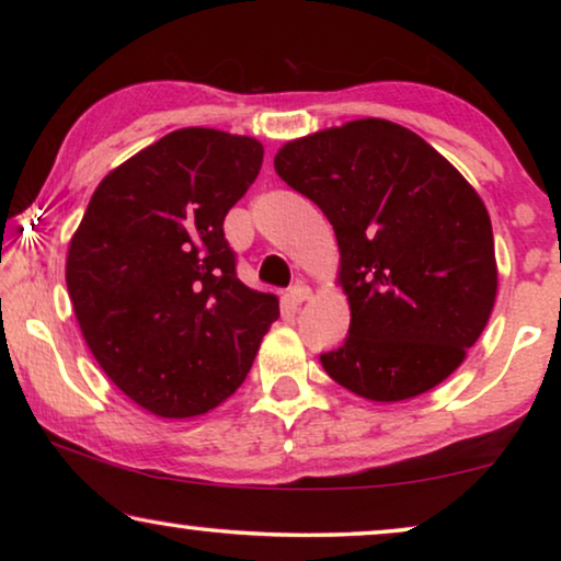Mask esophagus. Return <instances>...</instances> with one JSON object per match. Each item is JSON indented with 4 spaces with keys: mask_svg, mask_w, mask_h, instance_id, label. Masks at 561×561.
Returning a JSON list of instances; mask_svg holds the SVG:
<instances>
[{
    "mask_svg": "<svg viewBox=\"0 0 561 561\" xmlns=\"http://www.w3.org/2000/svg\"><path fill=\"white\" fill-rule=\"evenodd\" d=\"M309 298H311V288L306 286V283H296V286L288 290V301L294 306H301L304 301H309Z\"/></svg>",
    "mask_w": 561,
    "mask_h": 561,
    "instance_id": "34e87169",
    "label": "esophagus"
}]
</instances>
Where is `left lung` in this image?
<instances>
[{
    "mask_svg": "<svg viewBox=\"0 0 561 561\" xmlns=\"http://www.w3.org/2000/svg\"><path fill=\"white\" fill-rule=\"evenodd\" d=\"M275 173L327 214L340 244L350 334L321 355L367 401L421 396L465 363L493 311L485 204L416 133L355 119L283 145Z\"/></svg>",
    "mask_w": 561,
    "mask_h": 561,
    "instance_id": "obj_1",
    "label": "left lung"
}]
</instances>
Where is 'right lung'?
<instances>
[{
    "mask_svg": "<svg viewBox=\"0 0 561 561\" xmlns=\"http://www.w3.org/2000/svg\"><path fill=\"white\" fill-rule=\"evenodd\" d=\"M255 137L186 127L99 183L66 260L91 355L145 411L191 419L248 378L278 298L237 278L225 217L257 179Z\"/></svg>",
    "mask_w": 561,
    "mask_h": 561,
    "instance_id": "obj_1",
    "label": "right lung"
}]
</instances>
